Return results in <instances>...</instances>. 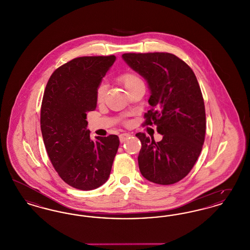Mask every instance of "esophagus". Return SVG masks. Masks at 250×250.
Segmentation results:
<instances>
[{
	"label": "esophagus",
	"mask_w": 250,
	"mask_h": 250,
	"mask_svg": "<svg viewBox=\"0 0 250 250\" xmlns=\"http://www.w3.org/2000/svg\"><path fill=\"white\" fill-rule=\"evenodd\" d=\"M130 136L131 134H129V133H123V134H121L119 136L120 142L122 143H125Z\"/></svg>",
	"instance_id": "34e87169"
}]
</instances>
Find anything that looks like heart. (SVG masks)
<instances>
[{
	"label": "heart",
	"instance_id": "obj_1",
	"mask_svg": "<svg viewBox=\"0 0 250 250\" xmlns=\"http://www.w3.org/2000/svg\"><path fill=\"white\" fill-rule=\"evenodd\" d=\"M119 81L124 84V86L126 88L127 91H130L134 86L142 83V80L137 75H135L133 73H125V74L121 75L119 77ZM106 91H107V87L105 84L99 85V87L97 88V91H96V99L98 102L103 101L105 95H106Z\"/></svg>",
	"mask_w": 250,
	"mask_h": 250
}]
</instances>
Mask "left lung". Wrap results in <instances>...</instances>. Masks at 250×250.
I'll return each instance as SVG.
<instances>
[{
  "label": "left lung",
  "mask_w": 250,
  "mask_h": 250,
  "mask_svg": "<svg viewBox=\"0 0 250 250\" xmlns=\"http://www.w3.org/2000/svg\"><path fill=\"white\" fill-rule=\"evenodd\" d=\"M122 58L148 83L150 110L144 125L155 124L163 135L155 143L144 133L136 134L142 143L141 173L155 184H175L189 173L204 143L205 107L197 78L171 53H125Z\"/></svg>",
  "instance_id": "obj_1"
}]
</instances>
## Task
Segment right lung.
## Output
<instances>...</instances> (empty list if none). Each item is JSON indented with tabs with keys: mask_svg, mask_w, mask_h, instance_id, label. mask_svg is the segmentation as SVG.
<instances>
[{
	"mask_svg": "<svg viewBox=\"0 0 250 250\" xmlns=\"http://www.w3.org/2000/svg\"><path fill=\"white\" fill-rule=\"evenodd\" d=\"M116 60L85 56L52 73L43 95L40 125L48 157L60 177L81 190L105 184L118 151V136L90 138L87 112L95 110L96 91Z\"/></svg>",
	"mask_w": 250,
	"mask_h": 250,
	"instance_id": "add662e5",
	"label": "right lung"
}]
</instances>
